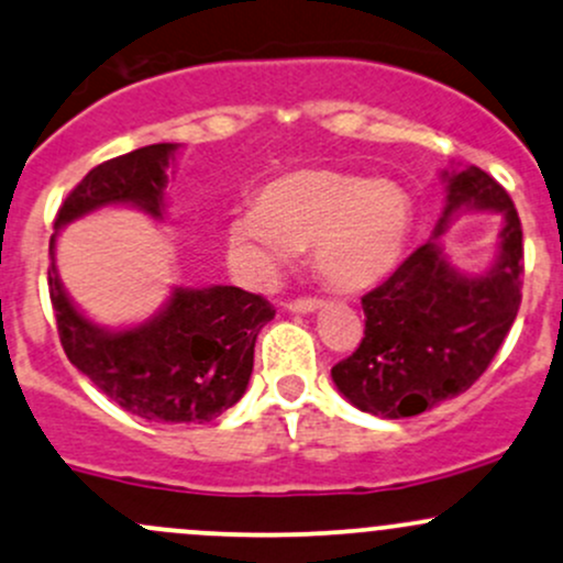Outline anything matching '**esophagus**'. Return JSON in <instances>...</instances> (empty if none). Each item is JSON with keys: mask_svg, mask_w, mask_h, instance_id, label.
Instances as JSON below:
<instances>
[{"mask_svg": "<svg viewBox=\"0 0 563 563\" xmlns=\"http://www.w3.org/2000/svg\"><path fill=\"white\" fill-rule=\"evenodd\" d=\"M320 305H323V299H312V296H301V299L286 301V310H291V312H314Z\"/></svg>", "mask_w": 563, "mask_h": 563, "instance_id": "1", "label": "esophagus"}]
</instances>
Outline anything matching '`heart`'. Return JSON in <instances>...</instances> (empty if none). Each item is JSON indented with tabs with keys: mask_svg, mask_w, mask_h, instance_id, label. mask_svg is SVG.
I'll return each mask as SVG.
<instances>
[{
	"mask_svg": "<svg viewBox=\"0 0 563 563\" xmlns=\"http://www.w3.org/2000/svg\"><path fill=\"white\" fill-rule=\"evenodd\" d=\"M411 230V200L398 184L331 168L272 178L258 202L227 219V262L240 283L267 288L310 245L312 267L339 291H357L398 264Z\"/></svg>",
	"mask_w": 563,
	"mask_h": 563,
	"instance_id": "1",
	"label": "heart"
}]
</instances>
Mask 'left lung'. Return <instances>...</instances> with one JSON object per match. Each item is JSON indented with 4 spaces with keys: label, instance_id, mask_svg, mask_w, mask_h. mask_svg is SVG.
Listing matches in <instances>:
<instances>
[{
    "label": "left lung",
    "instance_id": "obj_1",
    "mask_svg": "<svg viewBox=\"0 0 563 563\" xmlns=\"http://www.w3.org/2000/svg\"><path fill=\"white\" fill-rule=\"evenodd\" d=\"M446 208L432 238L363 296L361 344L331 368L339 393L376 417H417L471 390L521 307L523 232L510 195L475 165L446 173ZM462 207L506 219L498 262L486 276H460L442 256L440 234Z\"/></svg>",
    "mask_w": 563,
    "mask_h": 563
}]
</instances>
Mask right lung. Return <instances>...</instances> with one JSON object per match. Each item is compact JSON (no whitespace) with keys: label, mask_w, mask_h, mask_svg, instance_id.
Masks as SVG:
<instances>
[{"label":"right lung","mask_w":563,"mask_h":563,"mask_svg":"<svg viewBox=\"0 0 563 563\" xmlns=\"http://www.w3.org/2000/svg\"><path fill=\"white\" fill-rule=\"evenodd\" d=\"M173 152L176 144H152L96 165L58 208L55 230L103 206L163 219ZM47 286L66 357L109 400L159 424H202L232 409L249 387L258 331L275 318L264 296L243 288H176L152 320L107 331L71 305L55 264Z\"/></svg>","instance_id":"right-lung-1"}]
</instances>
